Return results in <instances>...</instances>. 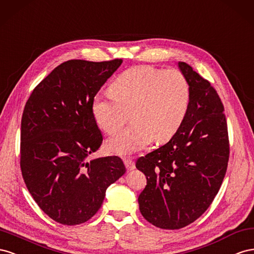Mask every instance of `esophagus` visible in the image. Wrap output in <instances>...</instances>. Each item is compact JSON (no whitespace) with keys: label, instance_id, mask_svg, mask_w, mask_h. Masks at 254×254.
<instances>
[{"label":"esophagus","instance_id":"esophagus-1","mask_svg":"<svg viewBox=\"0 0 254 254\" xmlns=\"http://www.w3.org/2000/svg\"><path fill=\"white\" fill-rule=\"evenodd\" d=\"M125 165H126L127 171H131V170L135 169V163H134V161H132V159L126 158L125 159Z\"/></svg>","mask_w":254,"mask_h":254}]
</instances>
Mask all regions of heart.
Returning a JSON list of instances; mask_svg holds the SVG:
<instances>
[{
	"instance_id": "heart-1",
	"label": "heart",
	"mask_w": 254,
	"mask_h": 254,
	"mask_svg": "<svg viewBox=\"0 0 254 254\" xmlns=\"http://www.w3.org/2000/svg\"><path fill=\"white\" fill-rule=\"evenodd\" d=\"M92 100L93 119L108 134L117 133L132 111L134 122L106 142L116 155H131L155 140L175 135L190 111L191 89L183 72L137 66L123 71L111 87Z\"/></svg>"
}]
</instances>
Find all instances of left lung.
Returning a JSON list of instances; mask_svg holds the SVG:
<instances>
[{
    "label": "left lung",
    "mask_w": 254,
    "mask_h": 254,
    "mask_svg": "<svg viewBox=\"0 0 254 254\" xmlns=\"http://www.w3.org/2000/svg\"><path fill=\"white\" fill-rule=\"evenodd\" d=\"M179 68L190 84V111L167 143L136 162L147 178L138 197L140 213L166 230L188 226L209 207L226 176L230 154L218 93L188 64L179 62Z\"/></svg>",
    "instance_id": "left-lung-1"
}]
</instances>
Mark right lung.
I'll list each match as a JSON object with an SVG mask.
<instances>
[{
	"label": "right lung",
	"instance_id": "1",
	"mask_svg": "<svg viewBox=\"0 0 254 254\" xmlns=\"http://www.w3.org/2000/svg\"><path fill=\"white\" fill-rule=\"evenodd\" d=\"M122 60H71L35 87L21 120L20 166L28 191L50 218L86 222L103 203L107 187L126 173L122 159H90L103 141L92 100Z\"/></svg>",
	"mask_w": 254,
	"mask_h": 254
}]
</instances>
